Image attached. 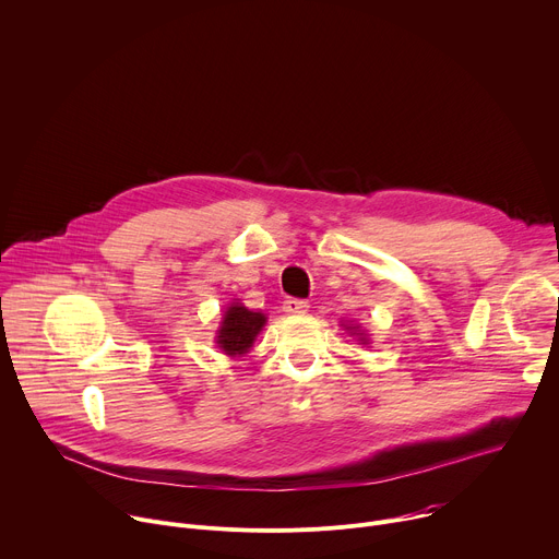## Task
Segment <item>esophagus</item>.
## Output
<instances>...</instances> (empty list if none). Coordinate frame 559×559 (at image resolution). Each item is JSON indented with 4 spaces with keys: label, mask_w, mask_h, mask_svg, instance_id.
<instances>
[{
    "label": "esophagus",
    "mask_w": 559,
    "mask_h": 559,
    "mask_svg": "<svg viewBox=\"0 0 559 559\" xmlns=\"http://www.w3.org/2000/svg\"><path fill=\"white\" fill-rule=\"evenodd\" d=\"M307 300H300V298H287L285 302H283V309L287 311V313H305L307 311Z\"/></svg>",
    "instance_id": "34e87169"
}]
</instances>
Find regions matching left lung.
I'll list each match as a JSON object with an SVG mask.
<instances>
[{
	"label": "left lung",
	"mask_w": 559,
	"mask_h": 559,
	"mask_svg": "<svg viewBox=\"0 0 559 559\" xmlns=\"http://www.w3.org/2000/svg\"><path fill=\"white\" fill-rule=\"evenodd\" d=\"M345 330H347V332H349V334H356V336H358V338H360V343H362V345H365V343H367V334H362V332H360V330H358V325H356V328H347V325H345Z\"/></svg>",
	"instance_id": "1"
}]
</instances>
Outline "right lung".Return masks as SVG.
<instances>
[{"label":"right lung","instance_id":"obj_1","mask_svg":"<svg viewBox=\"0 0 559 559\" xmlns=\"http://www.w3.org/2000/svg\"><path fill=\"white\" fill-rule=\"evenodd\" d=\"M265 323H267L265 313L252 311L243 302L234 300L223 313L221 328L216 332L218 334L216 345L223 349V354H227L231 358L243 356L250 352V347L254 345V341Z\"/></svg>","mask_w":559,"mask_h":559}]
</instances>
